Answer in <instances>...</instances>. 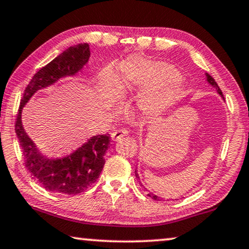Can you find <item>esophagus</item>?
Segmentation results:
<instances>
[{
	"mask_svg": "<svg viewBox=\"0 0 249 249\" xmlns=\"http://www.w3.org/2000/svg\"><path fill=\"white\" fill-rule=\"evenodd\" d=\"M126 134H127V131L124 128L115 129V131L111 133V140H113V141H118V140L123 138V136H125Z\"/></svg>",
	"mask_w": 249,
	"mask_h": 249,
	"instance_id": "34e87169",
	"label": "esophagus"
}]
</instances>
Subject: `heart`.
I'll use <instances>...</instances> for the list:
<instances>
[{
    "label": "heart",
    "instance_id": "obj_1",
    "mask_svg": "<svg viewBox=\"0 0 249 249\" xmlns=\"http://www.w3.org/2000/svg\"><path fill=\"white\" fill-rule=\"evenodd\" d=\"M178 70L164 62L132 58L124 66L126 91L140 97L138 106L146 116L163 114L183 97L184 88Z\"/></svg>",
    "mask_w": 249,
    "mask_h": 249
}]
</instances>
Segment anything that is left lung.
I'll return each instance as SVG.
<instances>
[{"label": "left lung", "instance_id": "left-lung-1", "mask_svg": "<svg viewBox=\"0 0 249 249\" xmlns=\"http://www.w3.org/2000/svg\"><path fill=\"white\" fill-rule=\"evenodd\" d=\"M206 81H208V82L210 83V85H211L212 87H214V88L216 89V91H218V93L220 94V96H221V97L223 98L222 91H221V89H220V88H219L218 83H216V82H215V80H214V79H213L211 75H210V74H208V73H206ZM223 99H225V98H223ZM135 177H136V178H139V174H138V170H135ZM148 195L150 196V197H152L153 199H156V201H159V199H160V197H159V196H157V195H155V194H152V193H149Z\"/></svg>", "mask_w": 249, "mask_h": 249}]
</instances>
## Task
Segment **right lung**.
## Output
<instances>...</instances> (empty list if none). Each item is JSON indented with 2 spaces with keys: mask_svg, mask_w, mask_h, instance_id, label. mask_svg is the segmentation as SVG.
<instances>
[{
  "mask_svg": "<svg viewBox=\"0 0 249 249\" xmlns=\"http://www.w3.org/2000/svg\"><path fill=\"white\" fill-rule=\"evenodd\" d=\"M88 44L69 47L46 66L41 68L23 91L17 115L16 133L24 157V164L35 180L52 193L76 195L89 188L98 178L105 164V153L109 146V134L94 135L85 144L63 158H47L38 151L36 144L24 131L21 113L36 91L46 88L65 76L80 72L89 61Z\"/></svg>",
  "mask_w": 249,
  "mask_h": 249,
  "instance_id": "add662e5",
  "label": "right lung"
}]
</instances>
